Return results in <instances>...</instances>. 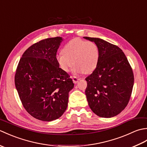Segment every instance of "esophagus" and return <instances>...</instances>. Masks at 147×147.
Wrapping results in <instances>:
<instances>
[{
  "label": "esophagus",
  "instance_id": "obj_1",
  "mask_svg": "<svg viewBox=\"0 0 147 147\" xmlns=\"http://www.w3.org/2000/svg\"><path fill=\"white\" fill-rule=\"evenodd\" d=\"M79 80H80V79L76 77V76H73V81L74 83H78V82Z\"/></svg>",
  "mask_w": 147,
  "mask_h": 147
}]
</instances>
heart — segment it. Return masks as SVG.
Segmentation results:
<instances>
[{
    "mask_svg": "<svg viewBox=\"0 0 147 147\" xmlns=\"http://www.w3.org/2000/svg\"><path fill=\"white\" fill-rule=\"evenodd\" d=\"M56 61L65 72L69 71L74 64L75 73L89 74L97 67L99 50L94 42L76 38L65 44L62 53L56 56Z\"/></svg>",
    "mask_w": 147,
    "mask_h": 147,
    "instance_id": "obj_1",
    "label": "heart"
}]
</instances>
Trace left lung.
Masks as SVG:
<instances>
[{
  "mask_svg": "<svg viewBox=\"0 0 147 147\" xmlns=\"http://www.w3.org/2000/svg\"><path fill=\"white\" fill-rule=\"evenodd\" d=\"M99 50V61L86 78V99L90 109L101 117H112L123 111L131 95L134 85L132 68L117 46L98 38L85 36Z\"/></svg>",
  "mask_w": 147,
  "mask_h": 147,
  "instance_id": "1",
  "label": "left lung"
}]
</instances>
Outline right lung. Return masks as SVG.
<instances>
[{
	"label": "right lung",
	"instance_id": "add662e5",
	"mask_svg": "<svg viewBox=\"0 0 147 147\" xmlns=\"http://www.w3.org/2000/svg\"><path fill=\"white\" fill-rule=\"evenodd\" d=\"M62 38L42 40L23 53L16 71V88L24 108L37 119L51 121L64 114L74 83L56 61Z\"/></svg>",
	"mask_w": 147,
	"mask_h": 147
}]
</instances>
